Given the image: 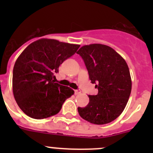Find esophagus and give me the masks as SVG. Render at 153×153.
Wrapping results in <instances>:
<instances>
[{
  "label": "esophagus",
  "instance_id": "obj_1",
  "mask_svg": "<svg viewBox=\"0 0 153 153\" xmlns=\"http://www.w3.org/2000/svg\"><path fill=\"white\" fill-rule=\"evenodd\" d=\"M75 95H79V94H81V90L80 89H75Z\"/></svg>",
  "mask_w": 153,
  "mask_h": 153
}]
</instances>
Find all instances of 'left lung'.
<instances>
[{"label":"left lung","mask_w":153,"mask_h":153,"mask_svg":"<svg viewBox=\"0 0 153 153\" xmlns=\"http://www.w3.org/2000/svg\"><path fill=\"white\" fill-rule=\"evenodd\" d=\"M82 58L92 84L98 89L88 95L89 104L78 107L80 116L94 124H106L124 111L132 89L126 61L112 48L103 44L84 46L77 52Z\"/></svg>","instance_id":"8db88e82"}]
</instances>
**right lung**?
<instances>
[{"label": "right lung", "mask_w": 153, "mask_h": 153, "mask_svg": "<svg viewBox=\"0 0 153 153\" xmlns=\"http://www.w3.org/2000/svg\"><path fill=\"white\" fill-rule=\"evenodd\" d=\"M79 47L77 44L43 38L23 51L13 68L12 89L17 104L26 115L43 119L60 112L74 91L55 83L54 74Z\"/></svg>", "instance_id": "add662e5"}]
</instances>
